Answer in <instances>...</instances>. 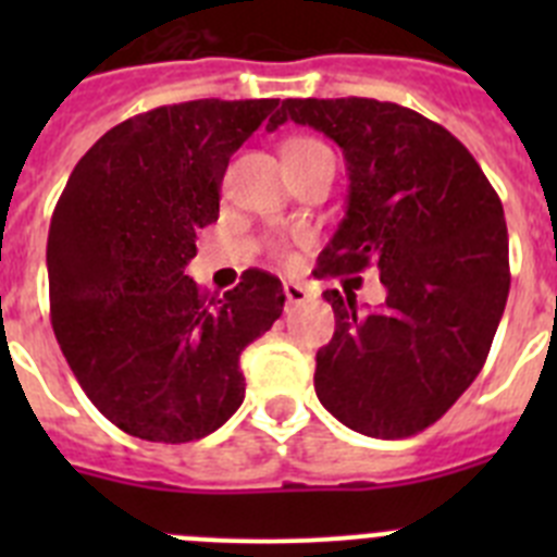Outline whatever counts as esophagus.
<instances>
[{"instance_id":"1","label":"esophagus","mask_w":557,"mask_h":557,"mask_svg":"<svg viewBox=\"0 0 557 557\" xmlns=\"http://www.w3.org/2000/svg\"><path fill=\"white\" fill-rule=\"evenodd\" d=\"M284 295H287V304H307L309 289L298 282H284Z\"/></svg>"}]
</instances>
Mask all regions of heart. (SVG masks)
<instances>
[{
    "label": "heart",
    "mask_w": 557,
    "mask_h": 557,
    "mask_svg": "<svg viewBox=\"0 0 557 557\" xmlns=\"http://www.w3.org/2000/svg\"><path fill=\"white\" fill-rule=\"evenodd\" d=\"M326 150V145H321V141L314 139H289L287 145H284V161H287V164H298V161H307L312 159V156H318V152Z\"/></svg>",
    "instance_id": "heart-1"
}]
</instances>
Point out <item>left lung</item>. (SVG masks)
Instances as JSON below:
<instances>
[{"label": "left lung", "mask_w": 557, "mask_h": 557, "mask_svg": "<svg viewBox=\"0 0 557 557\" xmlns=\"http://www.w3.org/2000/svg\"><path fill=\"white\" fill-rule=\"evenodd\" d=\"M287 120L337 141L351 181L346 218L314 273L376 268L387 289L368 312L348 287L323 293L334 337L314 357V391L348 430L418 435L474 382L505 312L499 195L446 127L396 102L284 100L268 131Z\"/></svg>", "instance_id": "8db88e82"}]
</instances>
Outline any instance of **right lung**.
Returning <instances> with one entry per match:
<instances>
[{"label": "right lung", "instance_id": "add662e5", "mask_svg": "<svg viewBox=\"0 0 557 557\" xmlns=\"http://www.w3.org/2000/svg\"><path fill=\"white\" fill-rule=\"evenodd\" d=\"M278 100H191L120 122L77 161L47 239L58 346L122 432L189 444L245 398L239 357L284 307L264 270L225 295L186 275L220 214L225 166Z\"/></svg>", "mask_w": 557, "mask_h": 557}]
</instances>
